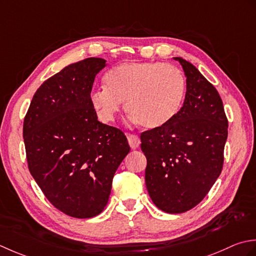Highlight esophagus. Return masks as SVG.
<instances>
[{
    "label": "esophagus",
    "instance_id": "34e87169",
    "mask_svg": "<svg viewBox=\"0 0 256 256\" xmlns=\"http://www.w3.org/2000/svg\"><path fill=\"white\" fill-rule=\"evenodd\" d=\"M127 138H128V142H129L130 148L132 149H137L140 146V144H142V142H140V138L136 134H128Z\"/></svg>",
    "mask_w": 256,
    "mask_h": 256
}]
</instances>
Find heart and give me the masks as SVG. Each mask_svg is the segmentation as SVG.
Listing matches in <instances>:
<instances>
[{"label":"heart","mask_w":256,"mask_h":256,"mask_svg":"<svg viewBox=\"0 0 256 256\" xmlns=\"http://www.w3.org/2000/svg\"><path fill=\"white\" fill-rule=\"evenodd\" d=\"M106 88L90 94L99 120L112 122L122 102L134 122L154 129L168 124L179 112L186 94V78L178 67L160 62H128L104 77Z\"/></svg>","instance_id":"obj_1"}]
</instances>
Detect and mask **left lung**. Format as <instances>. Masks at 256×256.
Returning a JSON list of instances; mask_svg holds the SVG:
<instances>
[{
	"mask_svg": "<svg viewBox=\"0 0 256 256\" xmlns=\"http://www.w3.org/2000/svg\"><path fill=\"white\" fill-rule=\"evenodd\" d=\"M174 58L186 77L184 106L140 139L151 200L166 213H184L199 204L221 174L228 119L214 86L191 62Z\"/></svg>",
	"mask_w": 256,
	"mask_h": 256,
	"instance_id": "obj_1",
	"label": "left lung"
}]
</instances>
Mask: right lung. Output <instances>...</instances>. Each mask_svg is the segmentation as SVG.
Instances as JSON below:
<instances>
[{"label":"right lung","instance_id":"obj_1","mask_svg":"<svg viewBox=\"0 0 256 256\" xmlns=\"http://www.w3.org/2000/svg\"><path fill=\"white\" fill-rule=\"evenodd\" d=\"M106 65L90 57L66 66L40 86L24 118L30 174L52 204L77 218L102 213L130 151L122 130L98 122L90 105L94 80Z\"/></svg>","mask_w":256,"mask_h":256}]
</instances>
